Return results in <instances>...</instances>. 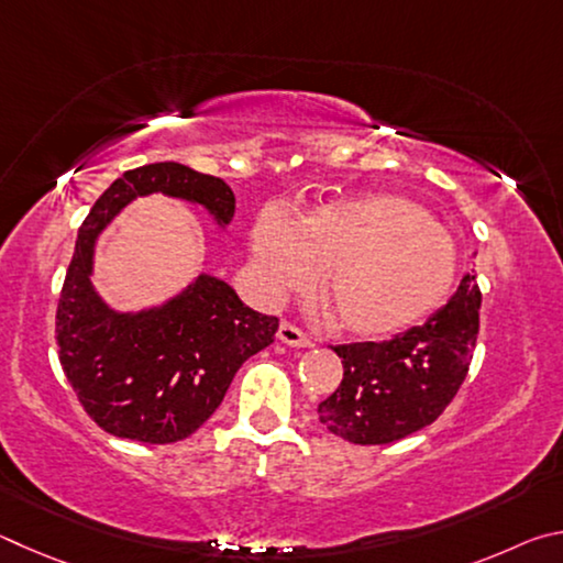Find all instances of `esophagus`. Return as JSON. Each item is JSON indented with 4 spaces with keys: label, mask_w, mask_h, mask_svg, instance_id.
Masks as SVG:
<instances>
[{
    "label": "esophagus",
    "mask_w": 563,
    "mask_h": 563,
    "mask_svg": "<svg viewBox=\"0 0 563 563\" xmlns=\"http://www.w3.org/2000/svg\"><path fill=\"white\" fill-rule=\"evenodd\" d=\"M276 339H279L282 343H287V346H294V349H307L311 346V339L303 333L299 327H294V323L289 321H282L279 323V331H276Z\"/></svg>",
    "instance_id": "34e87169"
}]
</instances>
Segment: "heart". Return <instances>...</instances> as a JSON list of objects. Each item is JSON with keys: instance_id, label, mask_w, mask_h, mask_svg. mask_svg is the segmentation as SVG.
I'll list each match as a JSON object with an SVG mask.
<instances>
[{"instance_id": "heart-1", "label": "heart", "mask_w": 563, "mask_h": 563, "mask_svg": "<svg viewBox=\"0 0 563 563\" xmlns=\"http://www.w3.org/2000/svg\"><path fill=\"white\" fill-rule=\"evenodd\" d=\"M252 262L269 299L309 287L323 269L319 294L333 327L358 339H386L426 319L457 272L450 234L398 195L331 202L299 224L264 210L252 227Z\"/></svg>"}]
</instances>
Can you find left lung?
I'll list each match as a JSON object with an SVG mask.
<instances>
[{"label": "left lung", "mask_w": 563, "mask_h": 563, "mask_svg": "<svg viewBox=\"0 0 563 563\" xmlns=\"http://www.w3.org/2000/svg\"><path fill=\"white\" fill-rule=\"evenodd\" d=\"M475 274L432 317L390 341L333 346L343 380L319 402V420L353 445H388L435 422L467 378L479 333Z\"/></svg>", "instance_id": "8db88e82"}]
</instances>
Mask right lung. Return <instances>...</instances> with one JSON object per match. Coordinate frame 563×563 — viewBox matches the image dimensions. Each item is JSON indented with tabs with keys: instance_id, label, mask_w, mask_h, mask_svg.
I'll return each mask as SVG.
<instances>
[{
	"instance_id": "obj_1",
	"label": "right lung",
	"mask_w": 563,
	"mask_h": 563,
	"mask_svg": "<svg viewBox=\"0 0 563 563\" xmlns=\"http://www.w3.org/2000/svg\"><path fill=\"white\" fill-rule=\"evenodd\" d=\"M163 192L202 205L217 224L234 217V192L180 163L123 173L78 230L56 309L58 361L84 410L115 438L167 445L190 438L220 408L242 363L269 346L279 319L244 307L230 284L200 274L163 307L118 313L91 284L103 227L135 197Z\"/></svg>"
}]
</instances>
